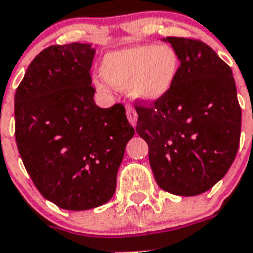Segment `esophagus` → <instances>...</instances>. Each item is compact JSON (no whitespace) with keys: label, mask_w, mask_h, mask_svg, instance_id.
<instances>
[{"label":"esophagus","mask_w":253,"mask_h":253,"mask_svg":"<svg viewBox=\"0 0 253 253\" xmlns=\"http://www.w3.org/2000/svg\"><path fill=\"white\" fill-rule=\"evenodd\" d=\"M126 118H128L129 123H130L133 126H135V125H137L138 114H137V111L134 110V107H131L130 105H128V106H126Z\"/></svg>","instance_id":"obj_1"}]
</instances>
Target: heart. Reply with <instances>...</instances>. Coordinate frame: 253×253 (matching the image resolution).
Segmentation results:
<instances>
[{
    "label": "heart",
    "mask_w": 253,
    "mask_h": 253,
    "mask_svg": "<svg viewBox=\"0 0 253 253\" xmlns=\"http://www.w3.org/2000/svg\"><path fill=\"white\" fill-rule=\"evenodd\" d=\"M180 59L169 45H134L109 51L100 63V75L105 81L96 80V88L109 92L110 84L126 90L134 100L152 104L167 95L175 82Z\"/></svg>",
    "instance_id": "obj_1"
}]
</instances>
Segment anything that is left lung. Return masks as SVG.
Segmentation results:
<instances>
[{"instance_id":"obj_1","label":"left lung","mask_w":253,"mask_h":253,"mask_svg":"<svg viewBox=\"0 0 253 253\" xmlns=\"http://www.w3.org/2000/svg\"><path fill=\"white\" fill-rule=\"evenodd\" d=\"M162 40L177 53V77L165 97L135 104V130L148 144L158 186L195 196L222 180L236 158L242 115L236 82L231 67L200 40Z\"/></svg>"}]
</instances>
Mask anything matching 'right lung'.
Returning a JSON list of instances; mask_svg holds the SVG:
<instances>
[{
    "label": "right lung",
    "mask_w": 253,
    "mask_h": 253,
    "mask_svg": "<svg viewBox=\"0 0 253 253\" xmlns=\"http://www.w3.org/2000/svg\"><path fill=\"white\" fill-rule=\"evenodd\" d=\"M91 44L51 45L29 64L15 93V137L40 194L66 210H88L113 198L126 143L122 104L93 100Z\"/></svg>",
    "instance_id": "right-lung-1"
}]
</instances>
